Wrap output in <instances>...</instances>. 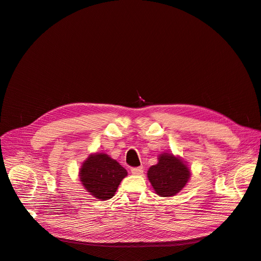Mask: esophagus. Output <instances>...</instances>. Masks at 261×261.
<instances>
[{"mask_svg": "<svg viewBox=\"0 0 261 261\" xmlns=\"http://www.w3.org/2000/svg\"><path fill=\"white\" fill-rule=\"evenodd\" d=\"M130 171L135 175H140L143 172V168H142V167H136V168H132Z\"/></svg>", "mask_w": 261, "mask_h": 261, "instance_id": "esophagus-1", "label": "esophagus"}]
</instances>
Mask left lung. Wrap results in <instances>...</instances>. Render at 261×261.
<instances>
[{
    "mask_svg": "<svg viewBox=\"0 0 261 261\" xmlns=\"http://www.w3.org/2000/svg\"><path fill=\"white\" fill-rule=\"evenodd\" d=\"M148 179L155 193L161 197H171L180 193L191 178V169L180 156L164 152L158 164L148 170Z\"/></svg>",
    "mask_w": 261,
    "mask_h": 261,
    "instance_id": "8db88e82",
    "label": "left lung"
}]
</instances>
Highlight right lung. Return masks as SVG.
I'll use <instances>...</instances> for the list:
<instances>
[{"label":"right lung","mask_w":261,"mask_h":261,"mask_svg":"<svg viewBox=\"0 0 261 261\" xmlns=\"http://www.w3.org/2000/svg\"><path fill=\"white\" fill-rule=\"evenodd\" d=\"M127 175L125 168L106 153H92L81 164L79 179L96 199L108 200L116 194L121 181Z\"/></svg>","instance_id":"obj_1"}]
</instances>
